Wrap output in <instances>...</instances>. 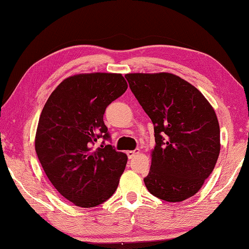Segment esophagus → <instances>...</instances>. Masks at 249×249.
<instances>
[{"instance_id": "obj_1", "label": "esophagus", "mask_w": 249, "mask_h": 249, "mask_svg": "<svg viewBox=\"0 0 249 249\" xmlns=\"http://www.w3.org/2000/svg\"><path fill=\"white\" fill-rule=\"evenodd\" d=\"M126 154H127L128 159H133L136 154H139V151H127L126 152Z\"/></svg>"}]
</instances>
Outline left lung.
<instances>
[{"label": "left lung", "instance_id": "left-lung-1", "mask_svg": "<svg viewBox=\"0 0 249 249\" xmlns=\"http://www.w3.org/2000/svg\"><path fill=\"white\" fill-rule=\"evenodd\" d=\"M125 78L154 125L155 147L144 178L147 190L168 202L195 196L219 157L220 128L213 106L173 73H127Z\"/></svg>", "mask_w": 249, "mask_h": 249}]
</instances>
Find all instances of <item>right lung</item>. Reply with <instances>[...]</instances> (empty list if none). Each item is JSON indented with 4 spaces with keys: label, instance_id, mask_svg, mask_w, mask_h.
Here are the masks:
<instances>
[{
    "label": "right lung",
    "instance_id": "obj_1",
    "mask_svg": "<svg viewBox=\"0 0 249 249\" xmlns=\"http://www.w3.org/2000/svg\"><path fill=\"white\" fill-rule=\"evenodd\" d=\"M127 83L121 73H80L67 78L44 105L36 128V152L48 179L73 205L92 208L116 191L127 155L105 141L107 106ZM99 138L102 145L94 146Z\"/></svg>",
    "mask_w": 249,
    "mask_h": 249
}]
</instances>
